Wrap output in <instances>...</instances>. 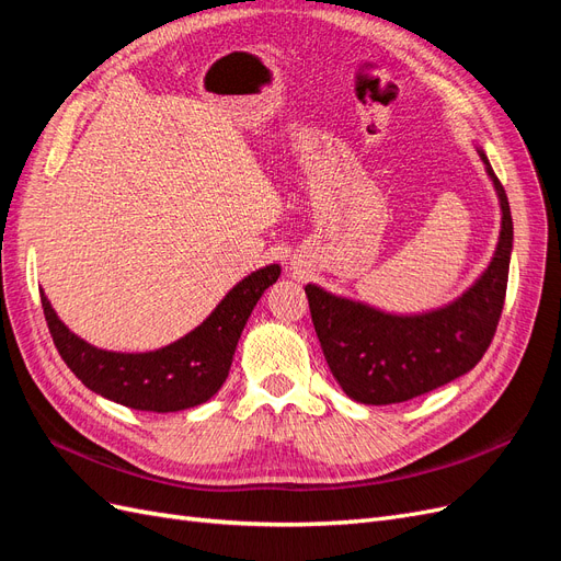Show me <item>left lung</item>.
<instances>
[{
	"label": "left lung",
	"mask_w": 561,
	"mask_h": 561,
	"mask_svg": "<svg viewBox=\"0 0 561 561\" xmlns=\"http://www.w3.org/2000/svg\"><path fill=\"white\" fill-rule=\"evenodd\" d=\"M480 157L501 198L503 227L494 260L463 297L423 316H390L318 285L304 287L322 355L348 398L365 404L412 400L466 375L486 353L507 290L513 215L484 151Z\"/></svg>",
	"instance_id": "left-lung-1"
}]
</instances>
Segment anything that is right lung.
I'll use <instances>...</instances> for the list:
<instances>
[{
    "label": "right lung",
    "instance_id": "obj_1",
    "mask_svg": "<svg viewBox=\"0 0 561 561\" xmlns=\"http://www.w3.org/2000/svg\"><path fill=\"white\" fill-rule=\"evenodd\" d=\"M278 276V264L254 271L194 332L149 353H114L87 344L62 325L44 293L42 309L60 358L93 393L140 412H180L222 388L254 304Z\"/></svg>",
    "mask_w": 561,
    "mask_h": 561
}]
</instances>
